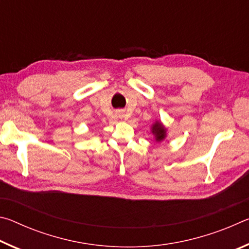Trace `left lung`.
<instances>
[{"mask_svg": "<svg viewBox=\"0 0 249 249\" xmlns=\"http://www.w3.org/2000/svg\"><path fill=\"white\" fill-rule=\"evenodd\" d=\"M153 134H155L156 141L161 142L166 137V128L160 123H156L153 126Z\"/></svg>", "mask_w": 249, "mask_h": 249, "instance_id": "obj_1", "label": "left lung"}]
</instances>
